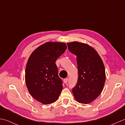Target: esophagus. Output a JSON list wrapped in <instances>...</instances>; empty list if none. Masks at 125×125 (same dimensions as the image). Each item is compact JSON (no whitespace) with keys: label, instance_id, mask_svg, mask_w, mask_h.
<instances>
[{"label":"esophagus","instance_id":"obj_1","mask_svg":"<svg viewBox=\"0 0 125 125\" xmlns=\"http://www.w3.org/2000/svg\"><path fill=\"white\" fill-rule=\"evenodd\" d=\"M68 78H65L63 79V82H64V83H67L68 82Z\"/></svg>","mask_w":125,"mask_h":125}]
</instances>
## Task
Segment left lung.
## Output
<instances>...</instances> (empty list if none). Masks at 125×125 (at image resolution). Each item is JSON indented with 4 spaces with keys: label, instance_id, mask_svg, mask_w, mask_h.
<instances>
[{
    "label": "left lung",
    "instance_id": "obj_1",
    "mask_svg": "<svg viewBox=\"0 0 125 125\" xmlns=\"http://www.w3.org/2000/svg\"><path fill=\"white\" fill-rule=\"evenodd\" d=\"M68 50L77 56L78 79L72 89L78 102L87 104L94 100L103 91L105 69L98 52L87 44L77 42L67 43Z\"/></svg>",
    "mask_w": 125,
    "mask_h": 125
}]
</instances>
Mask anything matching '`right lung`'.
<instances>
[{
  "label": "right lung",
  "instance_id": "1",
  "mask_svg": "<svg viewBox=\"0 0 125 125\" xmlns=\"http://www.w3.org/2000/svg\"><path fill=\"white\" fill-rule=\"evenodd\" d=\"M67 48L64 42H47L32 53L25 70V81L30 94L44 105L57 100L62 90L57 59Z\"/></svg>",
  "mask_w": 125,
  "mask_h": 125
}]
</instances>
